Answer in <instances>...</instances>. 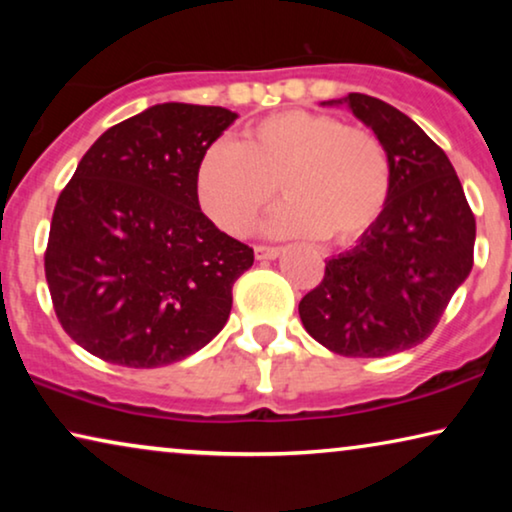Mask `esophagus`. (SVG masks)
Here are the masks:
<instances>
[{
	"label": "esophagus",
	"instance_id": "34e87169",
	"mask_svg": "<svg viewBox=\"0 0 512 512\" xmlns=\"http://www.w3.org/2000/svg\"><path fill=\"white\" fill-rule=\"evenodd\" d=\"M279 247H265V244H258V247H254V254L258 261H272V258L279 256Z\"/></svg>",
	"mask_w": 512,
	"mask_h": 512
}]
</instances>
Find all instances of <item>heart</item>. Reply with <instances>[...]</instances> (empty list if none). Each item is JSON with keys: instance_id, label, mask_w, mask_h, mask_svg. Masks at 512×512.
Wrapping results in <instances>:
<instances>
[{"instance_id": "obj_1", "label": "heart", "mask_w": 512, "mask_h": 512, "mask_svg": "<svg viewBox=\"0 0 512 512\" xmlns=\"http://www.w3.org/2000/svg\"><path fill=\"white\" fill-rule=\"evenodd\" d=\"M282 191L270 235L349 244L380 221L391 198V158L375 132L340 118L289 109L244 130L240 144L214 142L195 167V195L228 235H247Z\"/></svg>"}]
</instances>
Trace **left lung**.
Returning a JSON list of instances; mask_svg holds the SVG:
<instances>
[{
    "label": "left lung",
    "mask_w": 512,
    "mask_h": 512,
    "mask_svg": "<svg viewBox=\"0 0 512 512\" xmlns=\"http://www.w3.org/2000/svg\"><path fill=\"white\" fill-rule=\"evenodd\" d=\"M347 104L387 146L391 198L352 251L300 300L305 331L340 356L380 359L424 342L473 268L475 216L445 151L377 97Z\"/></svg>",
    "instance_id": "obj_1"
}]
</instances>
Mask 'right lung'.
Instances as JSON below:
<instances>
[{"label":"right lung","instance_id":"add662e5","mask_svg":"<svg viewBox=\"0 0 512 512\" xmlns=\"http://www.w3.org/2000/svg\"><path fill=\"white\" fill-rule=\"evenodd\" d=\"M235 118L156 104L104 132L62 188L46 282L65 333L97 359L170 366L226 326L254 249L202 214L195 167Z\"/></svg>","mask_w":512,"mask_h":512}]
</instances>
